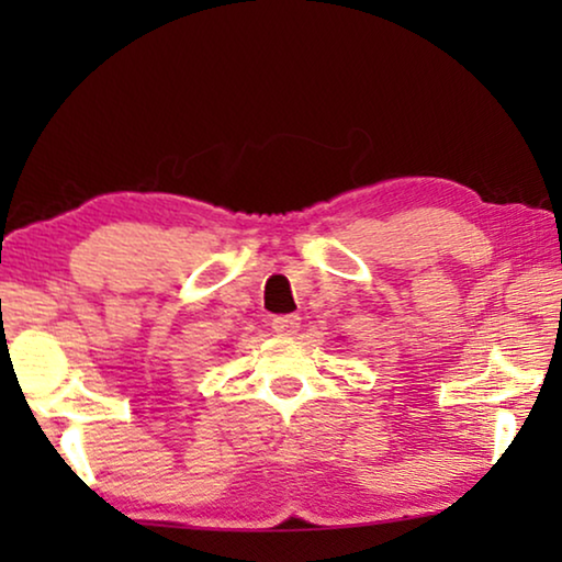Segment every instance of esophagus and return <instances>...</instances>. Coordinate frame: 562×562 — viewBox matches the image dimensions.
<instances>
[{"label":"esophagus","mask_w":562,"mask_h":562,"mask_svg":"<svg viewBox=\"0 0 562 562\" xmlns=\"http://www.w3.org/2000/svg\"><path fill=\"white\" fill-rule=\"evenodd\" d=\"M299 322H302L299 314H279V317L271 319V327H273V333H279V335H294L299 329Z\"/></svg>","instance_id":"esophagus-1"}]
</instances>
